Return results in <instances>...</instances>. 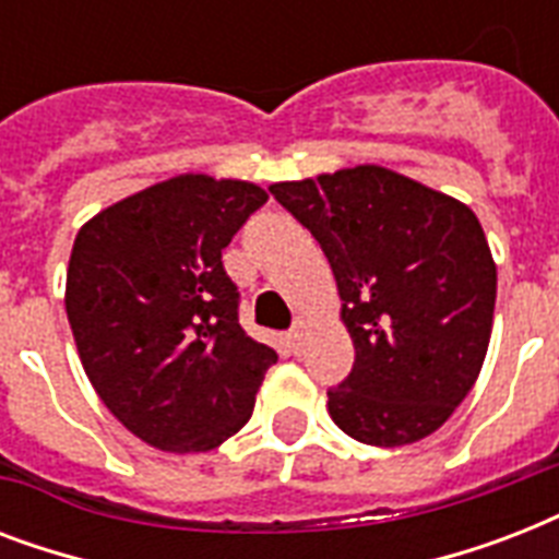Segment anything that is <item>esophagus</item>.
I'll use <instances>...</instances> for the list:
<instances>
[{"mask_svg": "<svg viewBox=\"0 0 559 559\" xmlns=\"http://www.w3.org/2000/svg\"><path fill=\"white\" fill-rule=\"evenodd\" d=\"M287 345L293 354H301V348H305V328H301V324L287 333Z\"/></svg>", "mask_w": 559, "mask_h": 559, "instance_id": "1", "label": "esophagus"}]
</instances>
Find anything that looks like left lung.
Returning a JSON list of instances; mask_svg holds the SVG:
<instances>
[{
    "label": "left lung",
    "mask_w": 559,
    "mask_h": 559,
    "mask_svg": "<svg viewBox=\"0 0 559 559\" xmlns=\"http://www.w3.org/2000/svg\"><path fill=\"white\" fill-rule=\"evenodd\" d=\"M270 191L322 246L357 350L328 391L333 424L371 447L432 435L473 389L493 331L496 263L473 209L380 165Z\"/></svg>",
    "instance_id": "obj_1"
}]
</instances>
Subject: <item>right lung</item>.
<instances>
[{
    "mask_svg": "<svg viewBox=\"0 0 559 559\" xmlns=\"http://www.w3.org/2000/svg\"><path fill=\"white\" fill-rule=\"evenodd\" d=\"M270 200L243 179L179 174L83 223L66 316L104 406L156 450L209 452L240 432L278 354L237 322L223 249Z\"/></svg>",
    "mask_w": 559,
    "mask_h": 559,
    "instance_id": "add662e5",
    "label": "right lung"
}]
</instances>
